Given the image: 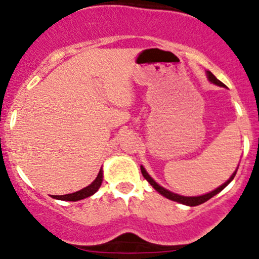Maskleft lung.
Returning a JSON list of instances; mask_svg holds the SVG:
<instances>
[{
  "label": "left lung",
  "mask_w": 259,
  "mask_h": 259,
  "mask_svg": "<svg viewBox=\"0 0 259 259\" xmlns=\"http://www.w3.org/2000/svg\"><path fill=\"white\" fill-rule=\"evenodd\" d=\"M207 76H208V80H209L210 82H213V84H215V85H218V86H223V88H224V86H225L221 81V80L217 79L215 76L209 72V70H207ZM236 171H237V169L234 171L233 175H231V177L229 178V180L225 181V183L223 184V185H221L219 187H217V189L213 190V191L208 192V194L202 195V196H194V197H187V196H181V195L174 194V192H170V191H169V190L164 189V187H162L160 185H158V184H157L156 181H154L152 178H151L150 175H148L147 171L145 170V168L141 165V173H142V175H144L145 179H146L148 183H150L151 185L153 186V189L156 190V191H158L160 195L164 196V197L169 198V200L175 201V202H179V203H181V204H186V206H190V207L198 206V204L204 203V202L209 200V198H212L213 196H215L217 194H219V192H221L225 186H228L229 184H230V181L234 179V177H235V174H236Z\"/></svg>",
  "instance_id": "left-lung-1"
}]
</instances>
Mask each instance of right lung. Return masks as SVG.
Segmentation results:
<instances>
[{
	"mask_svg": "<svg viewBox=\"0 0 259 259\" xmlns=\"http://www.w3.org/2000/svg\"><path fill=\"white\" fill-rule=\"evenodd\" d=\"M102 180H103V171H102V169H100L96 179L92 181L89 186L84 187V189H81L80 191L73 192V194L61 195V196L52 195V197L56 198V200H62V201H79V200H82V198L90 197L91 195H94L95 192L100 189L101 184H102Z\"/></svg>",
	"mask_w": 259,
	"mask_h": 259,
	"instance_id": "obj_1",
	"label": "right lung"
}]
</instances>
